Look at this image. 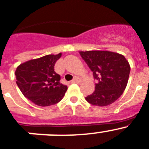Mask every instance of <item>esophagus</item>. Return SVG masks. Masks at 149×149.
I'll return each instance as SVG.
<instances>
[{
	"label": "esophagus",
	"mask_w": 149,
	"mask_h": 149,
	"mask_svg": "<svg viewBox=\"0 0 149 149\" xmlns=\"http://www.w3.org/2000/svg\"><path fill=\"white\" fill-rule=\"evenodd\" d=\"M81 82H82V79L78 77H75V78L73 79V80L72 81V82H73V83H79Z\"/></svg>",
	"instance_id": "obj_1"
}]
</instances>
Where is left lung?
Returning <instances> with one entry per match:
<instances>
[{"mask_svg": "<svg viewBox=\"0 0 149 149\" xmlns=\"http://www.w3.org/2000/svg\"><path fill=\"white\" fill-rule=\"evenodd\" d=\"M98 80L95 92L86 100L92 105L104 107L123 94L128 82L130 66L120 54L108 51H79Z\"/></svg>", "mask_w": 149, "mask_h": 149, "instance_id": "obj_1", "label": "left lung"}]
</instances>
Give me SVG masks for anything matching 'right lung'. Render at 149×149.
Masks as SVG:
<instances>
[{
  "mask_svg": "<svg viewBox=\"0 0 149 149\" xmlns=\"http://www.w3.org/2000/svg\"><path fill=\"white\" fill-rule=\"evenodd\" d=\"M62 53L48 54L21 63L15 71L17 84L22 95L42 107L58 103L64 96L67 86L60 83V75L54 65Z\"/></svg>",
  "mask_w": 149,
  "mask_h": 149,
  "instance_id": "add662e5",
  "label": "right lung"
}]
</instances>
